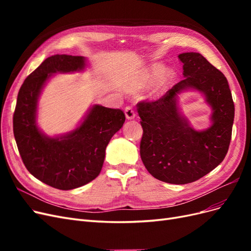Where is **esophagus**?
<instances>
[{
	"label": "esophagus",
	"mask_w": 251,
	"mask_h": 251,
	"mask_svg": "<svg viewBox=\"0 0 251 251\" xmlns=\"http://www.w3.org/2000/svg\"><path fill=\"white\" fill-rule=\"evenodd\" d=\"M125 114H126V119H128V120L135 118V112H134V109L132 105H127V107L125 109Z\"/></svg>",
	"instance_id": "obj_1"
}]
</instances>
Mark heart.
Segmentation results:
<instances>
[{
  "label": "heart",
  "mask_w": 251,
  "mask_h": 251,
  "mask_svg": "<svg viewBox=\"0 0 251 251\" xmlns=\"http://www.w3.org/2000/svg\"><path fill=\"white\" fill-rule=\"evenodd\" d=\"M163 71V68L159 65L153 66L151 67V69L149 71H147L142 75V78H141V82L142 83H150V82H153L159 75H160ZM173 75L170 71H165L162 76L160 78V81H159V85H158V91H162L166 86L169 85L172 80Z\"/></svg>",
  "instance_id": "b5f03b06"
}]
</instances>
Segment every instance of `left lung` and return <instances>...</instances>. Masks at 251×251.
<instances>
[{
	"mask_svg": "<svg viewBox=\"0 0 251 251\" xmlns=\"http://www.w3.org/2000/svg\"><path fill=\"white\" fill-rule=\"evenodd\" d=\"M184 79L156 101H141V160L156 179L172 184L199 180L223 161L231 139L234 104L224 74L200 53L178 55ZM195 89L212 109L209 128L195 130L178 108V94Z\"/></svg>",
	"mask_w": 251,
	"mask_h": 251,
	"instance_id": "8db88e82",
	"label": "left lung"
}]
</instances>
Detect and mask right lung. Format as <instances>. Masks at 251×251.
I'll list each match as a JSON object with an SVG mask.
<instances>
[{"instance_id": "right-lung-1", "label": "right lung", "mask_w": 251, "mask_h": 251, "mask_svg": "<svg viewBox=\"0 0 251 251\" xmlns=\"http://www.w3.org/2000/svg\"><path fill=\"white\" fill-rule=\"evenodd\" d=\"M83 56L56 54L46 58L23 83L13 114V134L26 169L36 179L62 191L85 185L100 175L111 138L124 126L119 109L94 104L74 130L48 136L37 126V103L56 73L86 69Z\"/></svg>"}]
</instances>
